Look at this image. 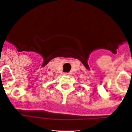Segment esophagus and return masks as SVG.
<instances>
[{
	"instance_id": "esophagus-1",
	"label": "esophagus",
	"mask_w": 132,
	"mask_h": 132,
	"mask_svg": "<svg viewBox=\"0 0 132 132\" xmlns=\"http://www.w3.org/2000/svg\"><path fill=\"white\" fill-rule=\"evenodd\" d=\"M65 75H70V73H65Z\"/></svg>"
}]
</instances>
